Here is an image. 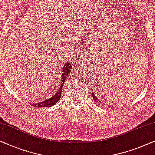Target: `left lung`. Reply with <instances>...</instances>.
Returning a JSON list of instances; mask_svg holds the SVG:
<instances>
[{"instance_id":"left-lung-1","label":"left lung","mask_w":155,"mask_h":155,"mask_svg":"<svg viewBox=\"0 0 155 155\" xmlns=\"http://www.w3.org/2000/svg\"><path fill=\"white\" fill-rule=\"evenodd\" d=\"M92 98H93V100L96 101V103H97V104H101V101L99 100V99L97 97V95H95V94H94V93L93 92V91H92ZM101 104L102 105H104V104H104V103H103V104ZM111 107H112V106H111Z\"/></svg>"}]
</instances>
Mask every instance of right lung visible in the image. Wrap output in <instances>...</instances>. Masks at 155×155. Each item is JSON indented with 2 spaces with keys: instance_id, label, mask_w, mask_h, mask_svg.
Here are the masks:
<instances>
[{
  "instance_id": "obj_1",
  "label": "right lung",
  "mask_w": 155,
  "mask_h": 155,
  "mask_svg": "<svg viewBox=\"0 0 155 155\" xmlns=\"http://www.w3.org/2000/svg\"><path fill=\"white\" fill-rule=\"evenodd\" d=\"M71 70V66L70 63H66L63 68V71H62V77L61 78V81H60L59 83V86L57 87L58 91L57 92L55 93L54 96L51 97L48 99L47 100H45L43 101H41V102L37 103V104H33V107H36L37 108L39 107H52L53 105H54L55 104H56L58 101L60 100V98L61 97L62 94V91H63V85L65 82V78L68 77V74L70 72Z\"/></svg>"
}]
</instances>
